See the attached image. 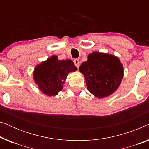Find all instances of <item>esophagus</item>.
Returning <instances> with one entry per match:
<instances>
[{
	"instance_id": "1",
	"label": "esophagus",
	"mask_w": 149,
	"mask_h": 149,
	"mask_svg": "<svg viewBox=\"0 0 149 149\" xmlns=\"http://www.w3.org/2000/svg\"><path fill=\"white\" fill-rule=\"evenodd\" d=\"M74 64L75 65V66L77 67V68H79V64H80V62H79V60H77V59H75V60H74Z\"/></svg>"
}]
</instances>
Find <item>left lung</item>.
<instances>
[{
	"label": "left lung",
	"instance_id": "1",
	"mask_svg": "<svg viewBox=\"0 0 149 149\" xmlns=\"http://www.w3.org/2000/svg\"><path fill=\"white\" fill-rule=\"evenodd\" d=\"M79 70L84 75L87 89L98 98L115 92L123 77V65L119 59L104 53H91L86 62L81 64Z\"/></svg>",
	"mask_w": 149,
	"mask_h": 149
}]
</instances>
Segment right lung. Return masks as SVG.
Wrapping results in <instances>:
<instances>
[{
	"mask_svg": "<svg viewBox=\"0 0 149 149\" xmlns=\"http://www.w3.org/2000/svg\"><path fill=\"white\" fill-rule=\"evenodd\" d=\"M77 70L72 60H59L56 56H52L35 67L34 80L42 93L53 96L62 90L68 73Z\"/></svg>",
	"mask_w": 149,
	"mask_h": 149,
	"instance_id": "right-lung-1",
	"label": "right lung"
}]
</instances>
